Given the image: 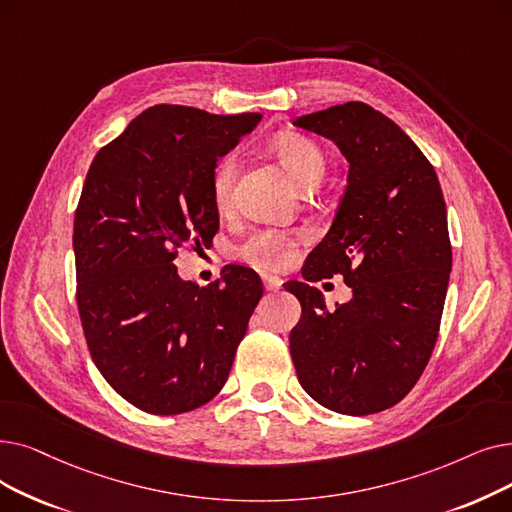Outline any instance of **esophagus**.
<instances>
[{
	"instance_id": "34e87169",
	"label": "esophagus",
	"mask_w": 512,
	"mask_h": 512,
	"mask_svg": "<svg viewBox=\"0 0 512 512\" xmlns=\"http://www.w3.org/2000/svg\"><path fill=\"white\" fill-rule=\"evenodd\" d=\"M263 286L268 288V291H278L282 286V280L278 276H263Z\"/></svg>"
}]
</instances>
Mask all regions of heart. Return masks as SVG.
<instances>
[{"instance_id":"1","label":"heart","mask_w":512,"mask_h":512,"mask_svg":"<svg viewBox=\"0 0 512 512\" xmlns=\"http://www.w3.org/2000/svg\"><path fill=\"white\" fill-rule=\"evenodd\" d=\"M280 165L291 173L299 188L309 190L322 182L326 173V157L322 148L299 133H282L272 144ZM234 182V157H221L211 173V194L217 209L230 203ZM303 240L301 232L282 230H255L238 244V257L263 272H278L291 263L297 247Z\"/></svg>"}]
</instances>
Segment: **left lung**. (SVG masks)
<instances>
[{
    "instance_id": "left-lung-1",
    "label": "left lung",
    "mask_w": 512,
    "mask_h": 512,
    "mask_svg": "<svg viewBox=\"0 0 512 512\" xmlns=\"http://www.w3.org/2000/svg\"><path fill=\"white\" fill-rule=\"evenodd\" d=\"M335 142L349 180L335 221L284 288L301 303L291 358L309 397L349 416L410 393L433 353L452 244L437 173L408 133L364 102L295 121ZM343 275L354 299L328 312L309 281Z\"/></svg>"
}]
</instances>
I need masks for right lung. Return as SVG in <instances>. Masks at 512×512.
I'll use <instances>...</instances> for the list:
<instances>
[{
	"mask_svg": "<svg viewBox=\"0 0 512 512\" xmlns=\"http://www.w3.org/2000/svg\"><path fill=\"white\" fill-rule=\"evenodd\" d=\"M259 121L150 106L87 171L73 228L83 335L106 383L148 414L190 412L221 391L263 295L242 265L207 288L173 265L217 234L213 167Z\"/></svg>",
	"mask_w": 512,
	"mask_h": 512,
	"instance_id": "right-lung-1",
	"label": "right lung"
}]
</instances>
